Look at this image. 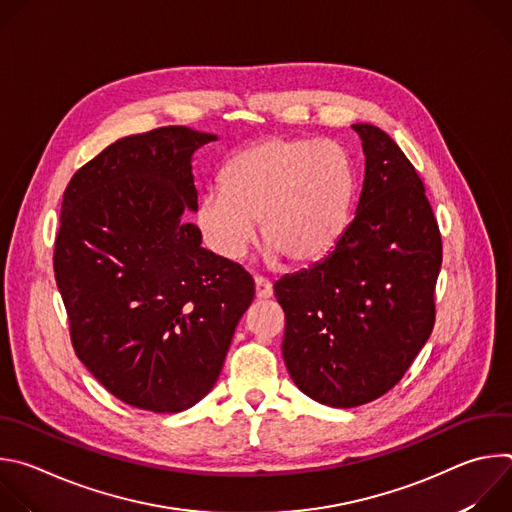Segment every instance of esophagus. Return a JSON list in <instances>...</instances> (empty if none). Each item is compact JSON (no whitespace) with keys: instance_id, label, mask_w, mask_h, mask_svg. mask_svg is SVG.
I'll list each match as a JSON object with an SVG mask.
<instances>
[{"instance_id":"34e87169","label":"esophagus","mask_w":512,"mask_h":512,"mask_svg":"<svg viewBox=\"0 0 512 512\" xmlns=\"http://www.w3.org/2000/svg\"><path fill=\"white\" fill-rule=\"evenodd\" d=\"M255 291L259 300H267L273 296V285L265 277H255Z\"/></svg>"}]
</instances>
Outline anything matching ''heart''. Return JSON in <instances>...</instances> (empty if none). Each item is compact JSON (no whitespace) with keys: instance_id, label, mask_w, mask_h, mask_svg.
Segmentation results:
<instances>
[{"instance_id":"1","label":"heart","mask_w":512,"mask_h":512,"mask_svg":"<svg viewBox=\"0 0 512 512\" xmlns=\"http://www.w3.org/2000/svg\"><path fill=\"white\" fill-rule=\"evenodd\" d=\"M221 188L198 202L196 223L208 247L241 259L255 239V223L269 259L312 265L346 231L354 174L346 152L328 139L269 137L233 156Z\"/></svg>"}]
</instances>
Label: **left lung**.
<instances>
[{
    "label": "left lung",
    "mask_w": 512,
    "mask_h": 512,
    "mask_svg": "<svg viewBox=\"0 0 512 512\" xmlns=\"http://www.w3.org/2000/svg\"><path fill=\"white\" fill-rule=\"evenodd\" d=\"M364 180L352 223L318 263L283 275V360L314 401L358 407L393 389L427 342L442 237L423 182L399 145L354 123Z\"/></svg>",
    "instance_id": "8db88e82"
}]
</instances>
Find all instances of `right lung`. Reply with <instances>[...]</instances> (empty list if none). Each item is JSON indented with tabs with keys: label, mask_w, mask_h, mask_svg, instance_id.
Listing matches in <instances>:
<instances>
[{
	"label": "right lung",
	"mask_w": 512,
	"mask_h": 512,
	"mask_svg": "<svg viewBox=\"0 0 512 512\" xmlns=\"http://www.w3.org/2000/svg\"><path fill=\"white\" fill-rule=\"evenodd\" d=\"M216 139L180 125L117 139L64 190L54 277L72 346L137 409L196 405L255 298L253 277L182 218L198 208L192 156Z\"/></svg>",
	"instance_id": "right-lung-1"
}]
</instances>
